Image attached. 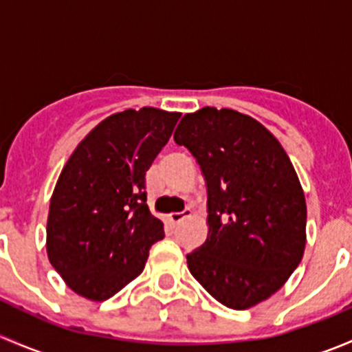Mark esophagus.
Listing matches in <instances>:
<instances>
[{"label": "esophagus", "mask_w": 352, "mask_h": 352, "mask_svg": "<svg viewBox=\"0 0 352 352\" xmlns=\"http://www.w3.org/2000/svg\"><path fill=\"white\" fill-rule=\"evenodd\" d=\"M190 216H192V211L187 208L186 211L182 212H173V214H168V221L172 223V225H179V223H182L184 219H189Z\"/></svg>", "instance_id": "esophagus-1"}]
</instances>
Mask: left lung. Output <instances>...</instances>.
<instances>
[{
	"instance_id": "1",
	"label": "left lung",
	"mask_w": 352,
	"mask_h": 352,
	"mask_svg": "<svg viewBox=\"0 0 352 352\" xmlns=\"http://www.w3.org/2000/svg\"><path fill=\"white\" fill-rule=\"evenodd\" d=\"M173 140L208 189V239L187 267L214 300L247 310L281 289L303 258L307 202L274 134L232 109L186 113Z\"/></svg>"
}]
</instances>
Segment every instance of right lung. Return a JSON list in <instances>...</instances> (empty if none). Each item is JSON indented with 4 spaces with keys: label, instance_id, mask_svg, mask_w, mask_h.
I'll return each instance as SVG.
<instances>
[{
    "label": "right lung",
    "instance_id": "right-lung-1",
    "mask_svg": "<svg viewBox=\"0 0 352 352\" xmlns=\"http://www.w3.org/2000/svg\"><path fill=\"white\" fill-rule=\"evenodd\" d=\"M180 112L127 109L81 140L56 182L47 216V257L69 289L105 301L143 272L165 236L146 204L144 175Z\"/></svg>",
    "mask_w": 352,
    "mask_h": 352
}]
</instances>
